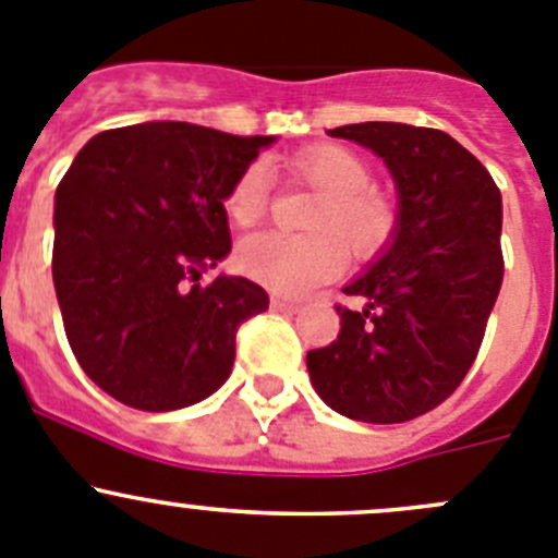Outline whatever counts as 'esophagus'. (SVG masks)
Instances as JSON below:
<instances>
[{
  "mask_svg": "<svg viewBox=\"0 0 558 558\" xmlns=\"http://www.w3.org/2000/svg\"><path fill=\"white\" fill-rule=\"evenodd\" d=\"M270 310L279 312V315H295V312H299V304H293V301H288V299H279V295H274V299H270Z\"/></svg>",
  "mask_w": 558,
  "mask_h": 558,
  "instance_id": "1",
  "label": "esophagus"
}]
</instances>
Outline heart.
Listing matches in <instances>:
<instances>
[{"instance_id":"heart-1","label":"heart","mask_w":558,"mask_h":558,"mask_svg":"<svg viewBox=\"0 0 558 558\" xmlns=\"http://www.w3.org/2000/svg\"><path fill=\"white\" fill-rule=\"evenodd\" d=\"M288 178L317 191L306 216L310 235H252L238 248V268L284 299H304L342 274L344 259H373L395 241L400 210L375 183L367 158L342 145H312L284 161ZM270 205L268 174L248 163L225 196L232 225L254 227Z\"/></svg>"}]
</instances>
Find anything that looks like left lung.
<instances>
[{
	"label": "left lung",
	"instance_id": "1",
	"mask_svg": "<svg viewBox=\"0 0 558 558\" xmlns=\"http://www.w3.org/2000/svg\"><path fill=\"white\" fill-rule=\"evenodd\" d=\"M386 161L400 191L389 252L337 306L339 333L306 353L312 386L355 422H411L469 375L504 279L501 191L480 158L438 129L355 123L328 131Z\"/></svg>",
	"mask_w": 558,
	"mask_h": 558
}]
</instances>
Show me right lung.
Returning <instances> with one entry per match:
<instances>
[{"mask_svg": "<svg viewBox=\"0 0 558 558\" xmlns=\"http://www.w3.org/2000/svg\"><path fill=\"white\" fill-rule=\"evenodd\" d=\"M274 136L142 123L93 136L57 185L54 274L68 342L95 386L136 411L214 395L268 293L199 284L232 248L225 196Z\"/></svg>", "mask_w": 558, "mask_h": 558, "instance_id": "right-lung-1", "label": "right lung"}]
</instances>
